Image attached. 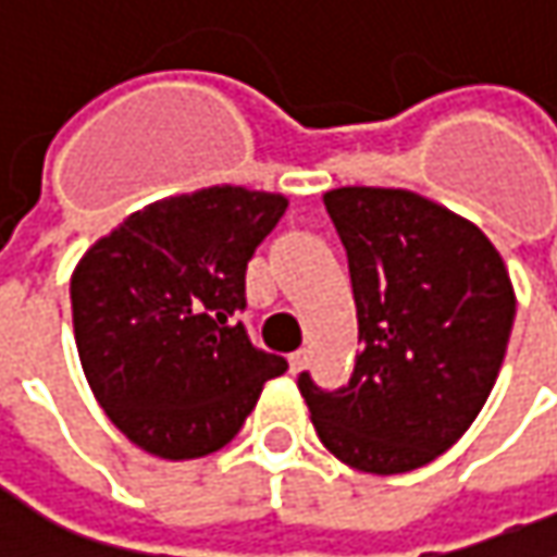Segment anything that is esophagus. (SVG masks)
<instances>
[{
	"label": "esophagus",
	"mask_w": 557,
	"mask_h": 557,
	"mask_svg": "<svg viewBox=\"0 0 557 557\" xmlns=\"http://www.w3.org/2000/svg\"><path fill=\"white\" fill-rule=\"evenodd\" d=\"M288 364H292V374H300V371L307 368V351L300 348L295 355H288Z\"/></svg>",
	"instance_id": "esophagus-1"
}]
</instances>
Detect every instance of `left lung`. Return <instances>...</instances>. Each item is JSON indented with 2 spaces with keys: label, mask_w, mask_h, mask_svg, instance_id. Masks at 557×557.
<instances>
[{
  "label": "left lung",
  "mask_w": 557,
  "mask_h": 557,
  "mask_svg": "<svg viewBox=\"0 0 557 557\" xmlns=\"http://www.w3.org/2000/svg\"><path fill=\"white\" fill-rule=\"evenodd\" d=\"M348 253L361 355L348 386L300 374L323 447L399 475L450 450L495 386L517 313L495 244L450 209L383 186L323 196Z\"/></svg>",
  "instance_id": "1"
}]
</instances>
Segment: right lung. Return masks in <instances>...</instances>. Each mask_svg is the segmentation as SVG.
I'll return each mask as SVG.
<instances>
[{"label":"right lung","mask_w":557,"mask_h":557,"mask_svg":"<svg viewBox=\"0 0 557 557\" xmlns=\"http://www.w3.org/2000/svg\"><path fill=\"white\" fill-rule=\"evenodd\" d=\"M285 209L278 193L209 186L133 212L78 259L69 295L82 371L145 454H215L262 383L288 371L237 320L247 262Z\"/></svg>","instance_id":"obj_1"}]
</instances>
